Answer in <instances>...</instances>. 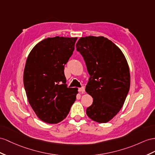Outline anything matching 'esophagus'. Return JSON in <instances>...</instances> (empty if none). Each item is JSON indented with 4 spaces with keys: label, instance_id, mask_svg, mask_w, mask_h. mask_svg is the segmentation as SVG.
I'll list each match as a JSON object with an SVG mask.
<instances>
[{
    "label": "esophagus",
    "instance_id": "obj_1",
    "mask_svg": "<svg viewBox=\"0 0 155 155\" xmlns=\"http://www.w3.org/2000/svg\"><path fill=\"white\" fill-rule=\"evenodd\" d=\"M78 92L81 94H84L85 92V88L84 87H82V88H78Z\"/></svg>",
    "mask_w": 155,
    "mask_h": 155
}]
</instances>
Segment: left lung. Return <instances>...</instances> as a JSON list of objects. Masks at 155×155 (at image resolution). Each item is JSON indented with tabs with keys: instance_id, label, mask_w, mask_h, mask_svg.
<instances>
[{
	"instance_id": "1",
	"label": "left lung",
	"mask_w": 155,
	"mask_h": 155,
	"mask_svg": "<svg viewBox=\"0 0 155 155\" xmlns=\"http://www.w3.org/2000/svg\"><path fill=\"white\" fill-rule=\"evenodd\" d=\"M76 48L90 75L86 92L94 101L86 114L94 121L107 122L120 111L129 92L128 62L121 50L104 37H81Z\"/></svg>"
}]
</instances>
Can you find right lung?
Masks as SVG:
<instances>
[{
	"instance_id": "add662e5",
	"label": "right lung",
	"mask_w": 155,
	"mask_h": 155,
	"mask_svg": "<svg viewBox=\"0 0 155 155\" xmlns=\"http://www.w3.org/2000/svg\"><path fill=\"white\" fill-rule=\"evenodd\" d=\"M77 39L45 38L27 57L23 73L26 95L35 114L45 122L62 121L76 100L78 88H67L64 66L73 54Z\"/></svg>"
}]
</instances>
